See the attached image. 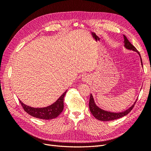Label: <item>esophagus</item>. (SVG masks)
Instances as JSON below:
<instances>
[{
    "label": "esophagus",
    "instance_id": "esophagus-1",
    "mask_svg": "<svg viewBox=\"0 0 151 151\" xmlns=\"http://www.w3.org/2000/svg\"><path fill=\"white\" fill-rule=\"evenodd\" d=\"M82 81H83L84 83H88V82L90 81V79L88 77L84 76L83 77V78H82Z\"/></svg>",
    "mask_w": 151,
    "mask_h": 151
}]
</instances>
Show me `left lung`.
Segmentation results:
<instances>
[{
	"label": "left lung",
	"instance_id": "obj_1",
	"mask_svg": "<svg viewBox=\"0 0 151 151\" xmlns=\"http://www.w3.org/2000/svg\"><path fill=\"white\" fill-rule=\"evenodd\" d=\"M123 38H124V47H125V48H127V50H132V51L136 52L139 55V56L140 57V55L138 52V50L136 49V48L133 45L130 43V42L128 40V39L127 38V37L125 35H123ZM140 61H141V64L142 65V61L141 57H140ZM136 101L133 104H132V106H131L129 109H126L125 111L120 112V113H114V112L105 111L104 109L98 107L94 102V100L92 94H91L89 103V107L91 113H92V115L96 118V119L100 121H104V122L111 121V120H116L118 118H122L123 116L127 115L128 113H129L131 111L132 109H133L134 105L136 103Z\"/></svg>",
	"mask_w": 151,
	"mask_h": 151
}]
</instances>
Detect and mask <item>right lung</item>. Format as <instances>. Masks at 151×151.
I'll return each mask as SVG.
<instances>
[{"instance_id":"right-lung-1","label":"right lung","mask_w":151,"mask_h":151,"mask_svg":"<svg viewBox=\"0 0 151 151\" xmlns=\"http://www.w3.org/2000/svg\"><path fill=\"white\" fill-rule=\"evenodd\" d=\"M65 91L57 101L50 106L43 108H33L26 105L19 100L24 111L31 116L43 120H51L57 118L63 109V98L67 93Z\"/></svg>"}]
</instances>
